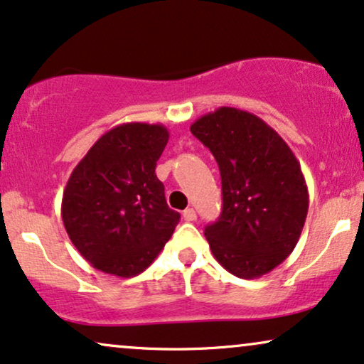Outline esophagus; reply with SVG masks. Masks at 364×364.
<instances>
[{"label":"esophagus","instance_id":"obj_1","mask_svg":"<svg viewBox=\"0 0 364 364\" xmlns=\"http://www.w3.org/2000/svg\"><path fill=\"white\" fill-rule=\"evenodd\" d=\"M183 218L186 220V222H195L196 220V211L193 208H186L185 211H183Z\"/></svg>","mask_w":364,"mask_h":364}]
</instances>
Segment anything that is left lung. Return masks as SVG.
<instances>
[{"mask_svg": "<svg viewBox=\"0 0 364 364\" xmlns=\"http://www.w3.org/2000/svg\"><path fill=\"white\" fill-rule=\"evenodd\" d=\"M215 156L222 176L223 210L205 228L211 254L230 274L259 279L296 248L309 191L287 142L255 114L218 107L191 124Z\"/></svg>", "mask_w": 364, "mask_h": 364, "instance_id": "1", "label": "left lung"}]
</instances>
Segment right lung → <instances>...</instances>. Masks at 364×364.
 I'll use <instances>...</instances> for the list:
<instances>
[{"mask_svg":"<svg viewBox=\"0 0 364 364\" xmlns=\"http://www.w3.org/2000/svg\"><path fill=\"white\" fill-rule=\"evenodd\" d=\"M168 139L163 124H119L73 168L62 198L63 227L100 272L134 277L171 238L181 216L154 173Z\"/></svg>","mask_w":364,"mask_h":364,"instance_id":"add662e5","label":"right lung"}]
</instances>
